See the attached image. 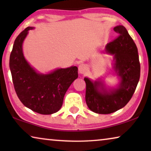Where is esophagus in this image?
Returning <instances> with one entry per match:
<instances>
[{"label": "esophagus", "instance_id": "34e87169", "mask_svg": "<svg viewBox=\"0 0 151 151\" xmlns=\"http://www.w3.org/2000/svg\"><path fill=\"white\" fill-rule=\"evenodd\" d=\"M88 68L85 64H80L78 66V71L80 73H85L87 71Z\"/></svg>", "mask_w": 151, "mask_h": 151}]
</instances>
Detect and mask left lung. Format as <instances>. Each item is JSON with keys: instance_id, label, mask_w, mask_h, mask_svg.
Segmentation results:
<instances>
[{"instance_id": "left-lung-1", "label": "left lung", "mask_w": 151, "mask_h": 151, "mask_svg": "<svg viewBox=\"0 0 151 151\" xmlns=\"http://www.w3.org/2000/svg\"><path fill=\"white\" fill-rule=\"evenodd\" d=\"M113 30L118 36L106 45V51L114 55V69L121 78L119 87L109 92L102 82H93L87 78L84 79L86 104L91 111L99 114H109L125 106L133 96L140 78L139 55L133 38L122 25L115 27Z\"/></svg>"}]
</instances>
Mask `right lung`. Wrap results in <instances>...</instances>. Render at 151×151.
Wrapping results in <instances>:
<instances>
[{
  "label": "right lung",
  "mask_w": 151,
  "mask_h": 151,
  "mask_svg": "<svg viewBox=\"0 0 151 151\" xmlns=\"http://www.w3.org/2000/svg\"><path fill=\"white\" fill-rule=\"evenodd\" d=\"M32 29H24L14 41L9 58L12 81L24 106L40 114L50 115L60 109L66 92L78 78V68L59 69L47 75L36 73L24 59L22 49L28 31Z\"/></svg>",
  "instance_id": "1"
}]
</instances>
